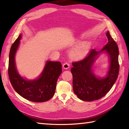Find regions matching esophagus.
I'll use <instances>...</instances> for the list:
<instances>
[{"mask_svg":"<svg viewBox=\"0 0 129 129\" xmlns=\"http://www.w3.org/2000/svg\"><path fill=\"white\" fill-rule=\"evenodd\" d=\"M69 67H70V65L68 62H65L64 64H63L62 65V68H64V69H69Z\"/></svg>","mask_w":129,"mask_h":129,"instance_id":"1","label":"esophagus"}]
</instances>
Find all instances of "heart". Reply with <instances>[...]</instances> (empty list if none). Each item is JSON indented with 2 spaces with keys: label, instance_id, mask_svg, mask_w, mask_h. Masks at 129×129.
Masks as SVG:
<instances>
[{
  "label": "heart",
  "instance_id": "obj_1",
  "mask_svg": "<svg viewBox=\"0 0 129 129\" xmlns=\"http://www.w3.org/2000/svg\"><path fill=\"white\" fill-rule=\"evenodd\" d=\"M76 43L79 44L72 51L71 54V57L74 60L83 59L89 53L91 49V45L87 42L82 43L81 40H78Z\"/></svg>",
  "mask_w": 129,
  "mask_h": 129
}]
</instances>
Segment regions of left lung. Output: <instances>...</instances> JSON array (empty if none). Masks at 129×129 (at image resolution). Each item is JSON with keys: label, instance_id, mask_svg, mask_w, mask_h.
Masks as SVG:
<instances>
[{"label": "left lung", "instance_id": "1", "mask_svg": "<svg viewBox=\"0 0 129 129\" xmlns=\"http://www.w3.org/2000/svg\"><path fill=\"white\" fill-rule=\"evenodd\" d=\"M106 36L108 42L100 51L91 49L84 59L73 63L74 67L71 72L73 76V90L82 100L91 101L103 98L110 91L118 76V46L109 31ZM103 51H105L110 56V69L106 78H98L92 72V66L98 54Z\"/></svg>", "mask_w": 129, "mask_h": 129}]
</instances>
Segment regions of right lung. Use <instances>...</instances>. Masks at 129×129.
Instances as JSON below:
<instances>
[{
	"label": "right lung",
	"mask_w": 129,
	"mask_h": 129,
	"mask_svg": "<svg viewBox=\"0 0 129 129\" xmlns=\"http://www.w3.org/2000/svg\"><path fill=\"white\" fill-rule=\"evenodd\" d=\"M21 39L20 35L11 47L9 53L8 75L12 86L21 96L33 102H44L53 96L57 80L61 74V64L59 61L46 62L40 77L35 80H26L16 70L15 55Z\"/></svg>",
	"instance_id": "obj_1"
}]
</instances>
